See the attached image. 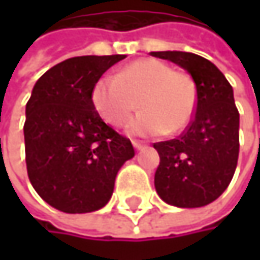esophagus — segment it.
<instances>
[{
	"label": "esophagus",
	"instance_id": "34e87169",
	"mask_svg": "<svg viewBox=\"0 0 260 260\" xmlns=\"http://www.w3.org/2000/svg\"><path fill=\"white\" fill-rule=\"evenodd\" d=\"M132 146L137 149V150H141L144 146H143V143H140V141H137V140H132Z\"/></svg>",
	"mask_w": 260,
	"mask_h": 260
}]
</instances>
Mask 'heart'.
<instances>
[{
	"instance_id": "b5f03b06",
	"label": "heart",
	"mask_w": 260,
	"mask_h": 260,
	"mask_svg": "<svg viewBox=\"0 0 260 260\" xmlns=\"http://www.w3.org/2000/svg\"><path fill=\"white\" fill-rule=\"evenodd\" d=\"M93 108L113 126H122L135 108L140 113L126 125L129 135L155 137L185 129L196 111L197 87L188 74L173 71L156 58L135 60L114 77L99 78L90 94Z\"/></svg>"
}]
</instances>
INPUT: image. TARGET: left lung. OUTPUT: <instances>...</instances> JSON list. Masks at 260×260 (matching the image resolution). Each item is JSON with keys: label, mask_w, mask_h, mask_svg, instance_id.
Segmentation results:
<instances>
[{"label": "left lung", "mask_w": 260, "mask_h": 260, "mask_svg": "<svg viewBox=\"0 0 260 260\" xmlns=\"http://www.w3.org/2000/svg\"><path fill=\"white\" fill-rule=\"evenodd\" d=\"M150 55L183 68L196 82L192 120L178 138L153 143L158 196L178 208H200L218 199L232 181L239 155V113L234 88L209 60L182 51Z\"/></svg>", "instance_id": "left-lung-1"}]
</instances>
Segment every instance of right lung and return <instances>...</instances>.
I'll return each mask as SVG.
<instances>
[{
	"instance_id": "obj_1",
	"label": "right lung",
	"mask_w": 260,
	"mask_h": 260,
	"mask_svg": "<svg viewBox=\"0 0 260 260\" xmlns=\"http://www.w3.org/2000/svg\"><path fill=\"white\" fill-rule=\"evenodd\" d=\"M126 55H82L45 72L25 107V161L37 194L52 208L85 214L111 199L120 167L135 152L129 138L93 108L94 82Z\"/></svg>"
}]
</instances>
